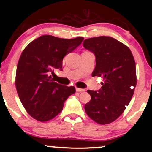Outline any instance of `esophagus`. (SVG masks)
<instances>
[{"label":"esophagus","instance_id":"1","mask_svg":"<svg viewBox=\"0 0 152 152\" xmlns=\"http://www.w3.org/2000/svg\"><path fill=\"white\" fill-rule=\"evenodd\" d=\"M76 90L77 92H79V93H81V92H85V89H82V88H78V87H76Z\"/></svg>","mask_w":152,"mask_h":152}]
</instances>
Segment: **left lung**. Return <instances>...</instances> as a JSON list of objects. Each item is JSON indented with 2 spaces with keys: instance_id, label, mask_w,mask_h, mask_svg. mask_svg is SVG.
Here are the masks:
<instances>
[{
  "instance_id": "8db88e82",
  "label": "left lung",
  "mask_w": 152,
  "mask_h": 152,
  "mask_svg": "<svg viewBox=\"0 0 152 152\" xmlns=\"http://www.w3.org/2000/svg\"><path fill=\"white\" fill-rule=\"evenodd\" d=\"M83 45L96 56L92 76L104 78L99 91L87 90L91 100L85 106L87 115L99 124L115 121L129 104L137 84L136 66L131 50L111 37L85 39Z\"/></svg>"
}]
</instances>
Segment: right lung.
Here are the masks:
<instances>
[{"label":"right lung","mask_w":152,"mask_h":152,"mask_svg":"<svg viewBox=\"0 0 152 152\" xmlns=\"http://www.w3.org/2000/svg\"><path fill=\"white\" fill-rule=\"evenodd\" d=\"M83 39L42 35L23 51L17 67L15 85L24 108L36 120L45 122L56 117L67 98L76 93L74 87L53 82L50 74L54 69L62 70L64 56L75 50Z\"/></svg>","instance_id":"obj_1"}]
</instances>
